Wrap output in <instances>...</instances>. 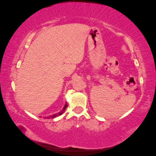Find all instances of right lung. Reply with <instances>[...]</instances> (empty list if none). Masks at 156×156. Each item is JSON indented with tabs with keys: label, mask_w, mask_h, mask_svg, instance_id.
I'll list each match as a JSON object with an SVG mask.
<instances>
[{
	"label": "right lung",
	"mask_w": 156,
	"mask_h": 156,
	"mask_svg": "<svg viewBox=\"0 0 156 156\" xmlns=\"http://www.w3.org/2000/svg\"><path fill=\"white\" fill-rule=\"evenodd\" d=\"M67 106H68V105H67V103H66L65 106H64V107L62 108V109L61 111H59L58 113H55V114H53L52 115H49V116L44 117L43 118L44 119H53V118H55V117H57L58 116H60V115H61L64 112H65V111L66 110ZM39 117H41V116H39Z\"/></svg>",
	"instance_id": "obj_1"
}]
</instances>
